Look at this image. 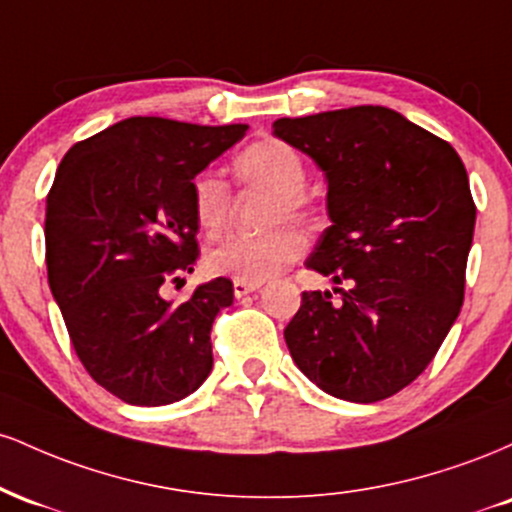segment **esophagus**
I'll return each instance as SVG.
<instances>
[{"instance_id": "obj_1", "label": "esophagus", "mask_w": 512, "mask_h": 512, "mask_svg": "<svg viewBox=\"0 0 512 512\" xmlns=\"http://www.w3.org/2000/svg\"><path fill=\"white\" fill-rule=\"evenodd\" d=\"M262 284H257V281H243V279H233V293H236V298H245L250 296V293L260 291Z\"/></svg>"}]
</instances>
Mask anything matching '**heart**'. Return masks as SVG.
I'll return each mask as SVG.
<instances>
[{
	"label": "heart",
	"mask_w": 512,
	"mask_h": 512,
	"mask_svg": "<svg viewBox=\"0 0 512 512\" xmlns=\"http://www.w3.org/2000/svg\"><path fill=\"white\" fill-rule=\"evenodd\" d=\"M233 173L245 185H257L272 192L267 221L279 223L284 219L308 223L315 209L305 197L308 168L303 156L291 144L281 139H260L245 146L233 158ZM231 209V190L219 175L202 173L192 182V211L199 228L216 233L226 221ZM305 240L293 226H274L260 236L231 233L211 245L207 252V267L214 274L233 276L243 281H262L284 272L303 255Z\"/></svg>",
	"instance_id": "b5f03b06"
}]
</instances>
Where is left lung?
<instances>
[{
	"instance_id": "obj_1",
	"label": "left lung",
	"mask_w": 512,
	"mask_h": 512,
	"mask_svg": "<svg viewBox=\"0 0 512 512\" xmlns=\"http://www.w3.org/2000/svg\"><path fill=\"white\" fill-rule=\"evenodd\" d=\"M272 127L325 173L332 226L305 267L330 276L342 296L303 293L284 330L291 358L337 399L392 397L424 373L460 315L477 219L464 163L383 105L281 117Z\"/></svg>"
}]
</instances>
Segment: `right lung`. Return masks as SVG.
I'll list each match as a JSON object with an SVG mask.
<instances>
[{
  "label": "right lung",
  "mask_w": 512,
  "mask_h": 512,
  "mask_svg": "<svg viewBox=\"0 0 512 512\" xmlns=\"http://www.w3.org/2000/svg\"><path fill=\"white\" fill-rule=\"evenodd\" d=\"M245 132L127 117L57 168L45 207L50 291L88 375L122 402H180L211 373V325L233 284L216 276L180 305L163 286L199 257L192 182Z\"/></svg>",
  "instance_id": "obj_1"
}]
</instances>
